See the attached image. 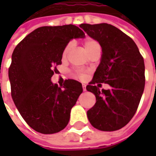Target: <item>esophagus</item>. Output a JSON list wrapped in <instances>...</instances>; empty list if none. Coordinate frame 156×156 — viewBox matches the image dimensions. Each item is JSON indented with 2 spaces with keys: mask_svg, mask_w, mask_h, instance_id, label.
I'll return each instance as SVG.
<instances>
[{
  "mask_svg": "<svg viewBox=\"0 0 156 156\" xmlns=\"http://www.w3.org/2000/svg\"><path fill=\"white\" fill-rule=\"evenodd\" d=\"M83 91H86V90H87L85 85H83Z\"/></svg>",
  "mask_w": 156,
  "mask_h": 156,
  "instance_id": "34e87169",
  "label": "esophagus"
}]
</instances>
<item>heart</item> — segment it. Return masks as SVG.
<instances>
[{
  "label": "heart",
  "instance_id": "1",
  "mask_svg": "<svg viewBox=\"0 0 156 156\" xmlns=\"http://www.w3.org/2000/svg\"><path fill=\"white\" fill-rule=\"evenodd\" d=\"M73 43H69L66 46V48H64L63 52H62V56H63V57H66V56L68 55L69 52H70V50L73 48ZM84 48H85L86 51L87 52V53L90 54V52H92L93 51L100 48V45L97 40H94V39H87V40L84 42ZM80 77L81 78H84V77H85V74H84V73H81Z\"/></svg>",
  "mask_w": 156,
  "mask_h": 156
}]
</instances>
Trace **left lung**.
Returning <instances> with one entry per match:
<instances>
[{
  "mask_svg": "<svg viewBox=\"0 0 156 156\" xmlns=\"http://www.w3.org/2000/svg\"><path fill=\"white\" fill-rule=\"evenodd\" d=\"M79 27L102 48L100 65L87 86L96 98L95 105L87 111L88 120L100 130L120 129L135 114L143 95L144 60L134 41L116 27L108 23H83ZM100 83L108 84L110 89L100 91Z\"/></svg>",
  "mask_w": 156,
  "mask_h": 156,
  "instance_id": "left-lung-1",
  "label": "left lung"
}]
</instances>
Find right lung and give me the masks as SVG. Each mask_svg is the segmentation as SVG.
<instances>
[{"label": "right lung", "instance_id": "add662e5", "mask_svg": "<svg viewBox=\"0 0 156 156\" xmlns=\"http://www.w3.org/2000/svg\"><path fill=\"white\" fill-rule=\"evenodd\" d=\"M74 25L41 27L27 35L13 50L9 69L11 95L25 121L39 133L60 132L68 125L71 109L83 87L68 79L62 88L51 78L61 65L64 48L73 39L84 37Z\"/></svg>", "mask_w": 156, "mask_h": 156}]
</instances>
